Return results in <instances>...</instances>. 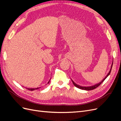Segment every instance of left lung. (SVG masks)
Segmentation results:
<instances>
[{"instance_id":"8db88e82","label":"left lung","mask_w":121,"mask_h":121,"mask_svg":"<svg viewBox=\"0 0 121 121\" xmlns=\"http://www.w3.org/2000/svg\"><path fill=\"white\" fill-rule=\"evenodd\" d=\"M112 64H113V62L112 63V65H111V68L110 70H109V71L108 73V75H107V76H106L105 77L103 80H102L100 82H99V83H97V84H95V85H94L91 86H88V87H86V86H81L78 85H77V84H76V83L72 80V82H73V84H74L75 86H76V87L78 88H79V89H82V90H93V89H95V88H97V87H98L99 86V85H100V84L104 81L105 79L108 77V75H109V74H110L111 72V71H112Z\"/></svg>"}]
</instances>
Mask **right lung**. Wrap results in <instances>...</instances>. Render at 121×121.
Wrapping results in <instances>:
<instances>
[{"instance_id":"add662e5","label":"right lung","mask_w":121,"mask_h":121,"mask_svg":"<svg viewBox=\"0 0 121 121\" xmlns=\"http://www.w3.org/2000/svg\"><path fill=\"white\" fill-rule=\"evenodd\" d=\"M49 82H50V80L49 81H48V82L47 83H49ZM39 88H27V89H28V90H31V91H33V90H36V89H39Z\"/></svg>"}]
</instances>
